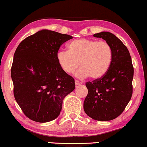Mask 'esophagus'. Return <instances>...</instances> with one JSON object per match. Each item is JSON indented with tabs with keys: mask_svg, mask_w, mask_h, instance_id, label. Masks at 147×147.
Returning a JSON list of instances; mask_svg holds the SVG:
<instances>
[{
	"mask_svg": "<svg viewBox=\"0 0 147 147\" xmlns=\"http://www.w3.org/2000/svg\"><path fill=\"white\" fill-rule=\"evenodd\" d=\"M75 84H76V86H78V85H81L82 83L81 82L78 81V80H75Z\"/></svg>",
	"mask_w": 147,
	"mask_h": 147,
	"instance_id": "34e87169",
	"label": "esophagus"
}]
</instances>
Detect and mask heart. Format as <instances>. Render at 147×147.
I'll use <instances>...</instances> for the list:
<instances>
[{
	"label": "heart",
	"mask_w": 147,
	"mask_h": 147,
	"mask_svg": "<svg viewBox=\"0 0 147 147\" xmlns=\"http://www.w3.org/2000/svg\"><path fill=\"white\" fill-rule=\"evenodd\" d=\"M112 57L113 51L108 42L88 39L70 42L67 51H61L57 55L58 63L65 73H73L80 65L76 76L80 78L90 76L93 79L105 75L111 65Z\"/></svg>",
	"instance_id": "1"
}]
</instances>
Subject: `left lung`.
Here are the masks:
<instances>
[{"label":"left lung","instance_id":"obj_1","mask_svg":"<svg viewBox=\"0 0 147 147\" xmlns=\"http://www.w3.org/2000/svg\"><path fill=\"white\" fill-rule=\"evenodd\" d=\"M111 46L113 57L103 77L86 84L88 93L84 102L86 114L92 119L108 121L115 119L131 99L134 68L127 47L110 32L96 33Z\"/></svg>","mask_w":147,"mask_h":147}]
</instances>
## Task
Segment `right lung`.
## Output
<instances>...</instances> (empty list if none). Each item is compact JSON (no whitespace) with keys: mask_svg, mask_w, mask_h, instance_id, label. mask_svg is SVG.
<instances>
[{"mask_svg":"<svg viewBox=\"0 0 147 147\" xmlns=\"http://www.w3.org/2000/svg\"><path fill=\"white\" fill-rule=\"evenodd\" d=\"M71 35L43 29L23 40L14 54L11 78L14 96L25 115L47 122L59 115L64 98L75 89V81L61 69L59 49Z\"/></svg>","mask_w":147,"mask_h":147,"instance_id":"1","label":"right lung"}]
</instances>
